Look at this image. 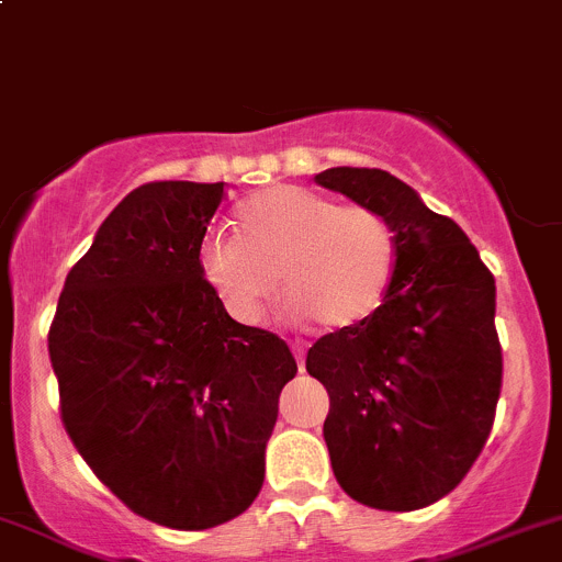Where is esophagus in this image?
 <instances>
[{
	"mask_svg": "<svg viewBox=\"0 0 562 562\" xmlns=\"http://www.w3.org/2000/svg\"><path fill=\"white\" fill-rule=\"evenodd\" d=\"M291 350H293V356H296V364H299V370L304 372V348H302V345H291Z\"/></svg>",
	"mask_w": 562,
	"mask_h": 562,
	"instance_id": "34e87169",
	"label": "esophagus"
}]
</instances>
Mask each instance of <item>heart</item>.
<instances>
[{
    "label": "heart",
    "instance_id": "b5f03b06",
    "mask_svg": "<svg viewBox=\"0 0 562 562\" xmlns=\"http://www.w3.org/2000/svg\"><path fill=\"white\" fill-rule=\"evenodd\" d=\"M396 234L370 206H339L296 184L255 192L236 209V234L214 231L198 269L234 321L252 326L280 288L288 313L350 331L375 315L396 274Z\"/></svg>",
    "mask_w": 562,
    "mask_h": 562
}]
</instances>
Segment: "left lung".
I'll list each match as a JSON object with an SVG mask.
<instances>
[{"mask_svg":"<svg viewBox=\"0 0 562 562\" xmlns=\"http://www.w3.org/2000/svg\"><path fill=\"white\" fill-rule=\"evenodd\" d=\"M315 181L381 212L400 247L375 315L307 353L328 391L334 475L364 506L416 512L449 495L490 438L503 378L495 277L454 220L389 171L342 166Z\"/></svg>","mask_w":562,"mask_h":562,"instance_id":"obj_1","label":"left lung"}]
</instances>
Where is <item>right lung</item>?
I'll return each mask as SVG.
<instances>
[{"mask_svg": "<svg viewBox=\"0 0 562 562\" xmlns=\"http://www.w3.org/2000/svg\"><path fill=\"white\" fill-rule=\"evenodd\" d=\"M223 198L225 181L130 192L67 274L48 331L78 454L124 506L173 530L252 506L296 375L288 345L236 323L198 269Z\"/></svg>", "mask_w": 562, "mask_h": 562, "instance_id": "right-lung-1", "label": "right lung"}]
</instances>
